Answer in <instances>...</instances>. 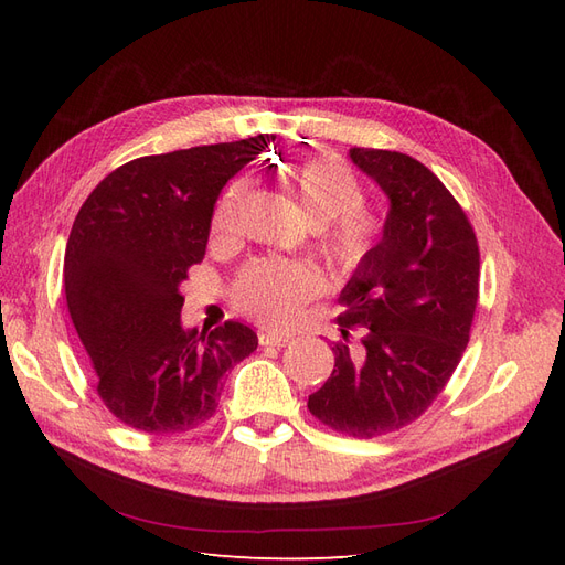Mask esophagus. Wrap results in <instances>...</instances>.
Here are the masks:
<instances>
[{
  "instance_id": "34e87169",
  "label": "esophagus",
  "mask_w": 565,
  "mask_h": 565,
  "mask_svg": "<svg viewBox=\"0 0 565 565\" xmlns=\"http://www.w3.org/2000/svg\"><path fill=\"white\" fill-rule=\"evenodd\" d=\"M259 344H262V347H278V349H280V347L287 344V337L264 330V332H259Z\"/></svg>"
}]
</instances>
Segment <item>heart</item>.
Returning a JSON list of instances; mask_svg holds the SVG:
<instances>
[{
    "instance_id": "1",
    "label": "heart",
    "mask_w": 565,
    "mask_h": 565,
    "mask_svg": "<svg viewBox=\"0 0 565 565\" xmlns=\"http://www.w3.org/2000/svg\"><path fill=\"white\" fill-rule=\"evenodd\" d=\"M287 188L313 226H328L322 252L339 268H355L377 245L380 216L363 207V185L347 164L318 158L287 167ZM247 181H233L218 198L212 231L231 235L247 200ZM322 289L318 268L301 262L256 259L247 264L233 285L235 303L273 328L292 324L303 303Z\"/></svg>"
}]
</instances>
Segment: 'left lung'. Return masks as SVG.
Masks as SVG:
<instances>
[{
	"label": "left lung",
	"mask_w": 565,
	"mask_h": 565,
	"mask_svg": "<svg viewBox=\"0 0 565 565\" xmlns=\"http://www.w3.org/2000/svg\"><path fill=\"white\" fill-rule=\"evenodd\" d=\"M388 198L380 243L341 289V337L311 415L353 438L398 431L429 407L469 344L481 254L465 210L419 160L351 148ZM359 341L348 344V330Z\"/></svg>",
	"instance_id": "8db88e82"
}]
</instances>
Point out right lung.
Segmentation results:
<instances>
[{
	"label": "right lung",
	"instance_id": "add662e5",
	"mask_svg": "<svg viewBox=\"0 0 565 565\" xmlns=\"http://www.w3.org/2000/svg\"><path fill=\"white\" fill-rule=\"evenodd\" d=\"M276 136L146 156L117 167L84 200L65 247V299L98 396L146 434H185L218 405L224 374L259 339L228 320L181 324L179 285L207 249L221 188Z\"/></svg>",
	"mask_w": 565,
	"mask_h": 565
}]
</instances>
